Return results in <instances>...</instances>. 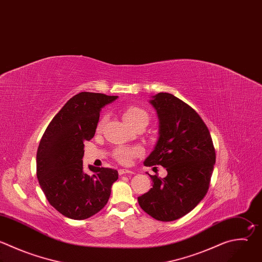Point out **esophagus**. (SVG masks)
Returning a JSON list of instances; mask_svg holds the SVG:
<instances>
[{
    "label": "esophagus",
    "instance_id": "34e87169",
    "mask_svg": "<svg viewBox=\"0 0 262 262\" xmlns=\"http://www.w3.org/2000/svg\"><path fill=\"white\" fill-rule=\"evenodd\" d=\"M118 173L120 176H122V175H133L134 173V171H132V170H129V169H124V168H120L119 170H118Z\"/></svg>",
    "mask_w": 262,
    "mask_h": 262
}]
</instances>
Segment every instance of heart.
<instances>
[{
    "mask_svg": "<svg viewBox=\"0 0 262 262\" xmlns=\"http://www.w3.org/2000/svg\"><path fill=\"white\" fill-rule=\"evenodd\" d=\"M122 117L124 121L130 125L132 127L142 121H146L148 123L149 116L145 110L136 106H127L122 111ZM105 116H102L98 122V129H101L105 123ZM142 154V149L140 147H127V146H120L115 149L113 155L114 158L122 163L128 164L134 157L139 156Z\"/></svg>",
    "mask_w": 262,
    "mask_h": 262,
    "instance_id": "1",
    "label": "heart"
}]
</instances>
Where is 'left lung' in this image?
<instances>
[{
	"label": "left lung",
	"instance_id": "obj_1",
	"mask_svg": "<svg viewBox=\"0 0 262 262\" xmlns=\"http://www.w3.org/2000/svg\"><path fill=\"white\" fill-rule=\"evenodd\" d=\"M150 104L157 112L159 137L144 164L161 165L167 175H149L152 188L138 202L154 219L173 221L192 211L207 194L216 160L215 148L207 125L186 103L159 93Z\"/></svg>",
	"mask_w": 262,
	"mask_h": 262
}]
</instances>
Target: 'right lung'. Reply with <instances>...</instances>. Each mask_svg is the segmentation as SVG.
I'll return each mask as SVG.
<instances>
[{"label":"right lung","instance_id":"right-lung-1","mask_svg":"<svg viewBox=\"0 0 262 262\" xmlns=\"http://www.w3.org/2000/svg\"><path fill=\"white\" fill-rule=\"evenodd\" d=\"M117 96L80 93L71 98L47 126L37 151V177L49 204L63 216L87 219L108 203L118 171L90 165L83 169L84 142L96 134L103 107Z\"/></svg>","mask_w":262,"mask_h":262}]
</instances>
